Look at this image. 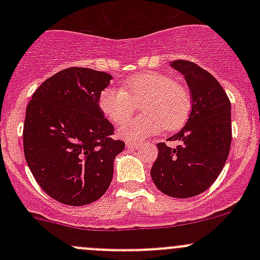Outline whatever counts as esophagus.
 <instances>
[{
  "instance_id": "34e87169",
  "label": "esophagus",
  "mask_w": 260,
  "mask_h": 260,
  "mask_svg": "<svg viewBox=\"0 0 260 260\" xmlns=\"http://www.w3.org/2000/svg\"><path fill=\"white\" fill-rule=\"evenodd\" d=\"M127 148H138V147H141L142 145H141V143H137V142H127Z\"/></svg>"
}]
</instances>
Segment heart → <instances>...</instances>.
Segmentation results:
<instances>
[{
  "label": "heart",
  "instance_id": "obj_1",
  "mask_svg": "<svg viewBox=\"0 0 260 260\" xmlns=\"http://www.w3.org/2000/svg\"><path fill=\"white\" fill-rule=\"evenodd\" d=\"M141 101L145 113L119 129V136L125 140H145L162 128L180 129L187 122L192 108L188 89L157 72L135 75L125 81L124 89L109 85L99 94V107L114 124H122L129 119Z\"/></svg>",
  "mask_w": 260,
  "mask_h": 260
}]
</instances>
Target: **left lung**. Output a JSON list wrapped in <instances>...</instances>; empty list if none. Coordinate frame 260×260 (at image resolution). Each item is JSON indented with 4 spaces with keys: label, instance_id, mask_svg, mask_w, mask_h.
Returning a JSON list of instances; mask_svg holds the SVG:
<instances>
[{
    "label": "left lung",
    "instance_id": "8db88e82",
    "mask_svg": "<svg viewBox=\"0 0 260 260\" xmlns=\"http://www.w3.org/2000/svg\"><path fill=\"white\" fill-rule=\"evenodd\" d=\"M171 67L185 77L192 109L185 127L169 138L179 146L157 143L151 177L161 192L177 199L200 195L221 172L232 145V113L226 93L209 72L188 60Z\"/></svg>",
    "mask_w": 260,
    "mask_h": 260
}]
</instances>
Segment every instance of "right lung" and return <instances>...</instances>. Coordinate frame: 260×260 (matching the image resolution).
Instances as JSON below:
<instances>
[{"mask_svg":"<svg viewBox=\"0 0 260 260\" xmlns=\"http://www.w3.org/2000/svg\"><path fill=\"white\" fill-rule=\"evenodd\" d=\"M112 75L68 68L46 79L26 108L23 153L36 182L70 206L94 203L113 177L114 157L125 143L99 107Z\"/></svg>","mask_w":260,"mask_h":260,"instance_id":"add662e5","label":"right lung"}]
</instances>
